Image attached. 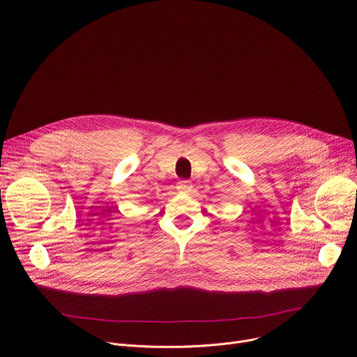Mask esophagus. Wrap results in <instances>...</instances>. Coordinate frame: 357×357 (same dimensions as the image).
<instances>
[{"label": "esophagus", "instance_id": "esophagus-1", "mask_svg": "<svg viewBox=\"0 0 357 357\" xmlns=\"http://www.w3.org/2000/svg\"><path fill=\"white\" fill-rule=\"evenodd\" d=\"M192 183L189 182V181H179L178 183H176V189L179 190V192H190L192 190Z\"/></svg>", "mask_w": 357, "mask_h": 357}]
</instances>
